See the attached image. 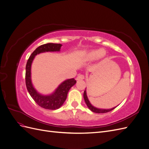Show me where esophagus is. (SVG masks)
Wrapping results in <instances>:
<instances>
[{"label":"esophagus","instance_id":"obj_1","mask_svg":"<svg viewBox=\"0 0 149 149\" xmlns=\"http://www.w3.org/2000/svg\"><path fill=\"white\" fill-rule=\"evenodd\" d=\"M84 76L83 74H80V75L77 76V78H76V79L77 80V81H80V80L84 79Z\"/></svg>","mask_w":149,"mask_h":149}]
</instances>
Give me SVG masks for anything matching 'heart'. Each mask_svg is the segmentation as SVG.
Masks as SVG:
<instances>
[{
    "label": "heart",
    "mask_w": 149,
    "mask_h": 149,
    "mask_svg": "<svg viewBox=\"0 0 149 149\" xmlns=\"http://www.w3.org/2000/svg\"><path fill=\"white\" fill-rule=\"evenodd\" d=\"M107 56V52L104 49H95L88 52L84 55V58L87 61H93L96 59L102 61Z\"/></svg>",
    "instance_id": "1"
}]
</instances>
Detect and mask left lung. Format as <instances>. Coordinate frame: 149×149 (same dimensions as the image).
Instances as JSON below:
<instances>
[{
	"instance_id": "left-lung-1",
	"label": "left lung",
	"mask_w": 149,
	"mask_h": 149,
	"mask_svg": "<svg viewBox=\"0 0 149 149\" xmlns=\"http://www.w3.org/2000/svg\"><path fill=\"white\" fill-rule=\"evenodd\" d=\"M83 96H84V100L85 101L86 104V105L88 106V107L89 109L91 110L92 112H95V113H98V114H101V113H106V112H108L109 111H111L112 110H113L114 109L118 106H116L111 108V109H101V108H97L94 107V106H93L90 101H89V99L87 96V93H86V88L85 91H84V94H83Z\"/></svg>"
}]
</instances>
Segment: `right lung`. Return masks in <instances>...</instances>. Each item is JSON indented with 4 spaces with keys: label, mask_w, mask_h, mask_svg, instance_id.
I'll return each mask as SVG.
<instances>
[{
    "label": "right lung",
    "mask_w": 149,
    "mask_h": 149,
    "mask_svg": "<svg viewBox=\"0 0 149 149\" xmlns=\"http://www.w3.org/2000/svg\"><path fill=\"white\" fill-rule=\"evenodd\" d=\"M61 46V44L52 43L42 45L36 48L31 53L26 65L25 83L26 89L35 102L40 107L46 109L55 110L61 107L66 100L69 90L76 83V81L74 78L66 79L58 86L52 93L49 94H41L34 88L31 81V64L36 55L45 52H60Z\"/></svg>",
    "instance_id": "obj_1"
}]
</instances>
